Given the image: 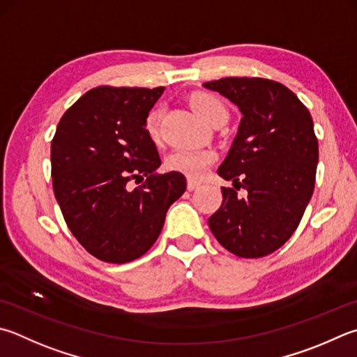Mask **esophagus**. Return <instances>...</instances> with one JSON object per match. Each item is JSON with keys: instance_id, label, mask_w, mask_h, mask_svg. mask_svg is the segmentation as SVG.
I'll use <instances>...</instances> for the list:
<instances>
[{"instance_id": "1", "label": "esophagus", "mask_w": 357, "mask_h": 357, "mask_svg": "<svg viewBox=\"0 0 357 357\" xmlns=\"http://www.w3.org/2000/svg\"><path fill=\"white\" fill-rule=\"evenodd\" d=\"M201 185V183H199V181H195V179H187V189H189V190H195L197 189V187H199Z\"/></svg>"}]
</instances>
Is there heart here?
<instances>
[{"instance_id": "heart-1", "label": "heart", "mask_w": 357, "mask_h": 357, "mask_svg": "<svg viewBox=\"0 0 357 357\" xmlns=\"http://www.w3.org/2000/svg\"><path fill=\"white\" fill-rule=\"evenodd\" d=\"M192 106L195 111L203 116V119L212 125L217 120H226L228 119V109L220 101L217 96L201 93L192 98ZM162 116V107L156 106L148 112L145 119V131L151 139H158L159 135V125ZM215 159V154L211 150H174L167 158V167L170 170L181 172L192 178H199L201 174L209 168V165Z\"/></svg>"}]
</instances>
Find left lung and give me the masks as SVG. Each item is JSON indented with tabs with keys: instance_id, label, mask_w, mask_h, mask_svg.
Masks as SVG:
<instances>
[{
	"instance_id": "1",
	"label": "left lung",
	"mask_w": 357,
	"mask_h": 357,
	"mask_svg": "<svg viewBox=\"0 0 357 357\" xmlns=\"http://www.w3.org/2000/svg\"><path fill=\"white\" fill-rule=\"evenodd\" d=\"M203 87L228 98L242 120L218 174L220 209L209 228L238 257H262L286 243L314 193L319 142L307 107L282 84L264 77H222ZM241 188L243 196H237Z\"/></svg>"
}]
</instances>
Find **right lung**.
Instances as JSON below:
<instances>
[{
    "label": "right lung",
    "instance_id": "obj_1",
    "mask_svg": "<svg viewBox=\"0 0 357 357\" xmlns=\"http://www.w3.org/2000/svg\"><path fill=\"white\" fill-rule=\"evenodd\" d=\"M164 87L89 90L62 115L51 142V176L68 229L96 259L125 264L158 241L165 213L185 192L160 158L145 119ZM144 177L147 179L144 181ZM132 178L144 181L131 191Z\"/></svg>",
    "mask_w": 357,
    "mask_h": 357
}]
</instances>
